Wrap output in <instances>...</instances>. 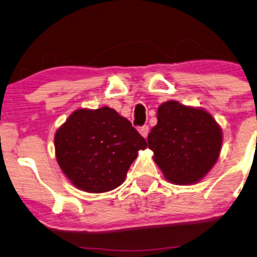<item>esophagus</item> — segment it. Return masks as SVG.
Segmentation results:
<instances>
[{
	"label": "esophagus",
	"mask_w": 257,
	"mask_h": 257,
	"mask_svg": "<svg viewBox=\"0 0 257 257\" xmlns=\"http://www.w3.org/2000/svg\"><path fill=\"white\" fill-rule=\"evenodd\" d=\"M139 133L141 134V137L144 138H147V135H149V125H143L139 128Z\"/></svg>",
	"instance_id": "1"
}]
</instances>
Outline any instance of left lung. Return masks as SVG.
I'll return each instance as SVG.
<instances>
[{"mask_svg":"<svg viewBox=\"0 0 257 257\" xmlns=\"http://www.w3.org/2000/svg\"><path fill=\"white\" fill-rule=\"evenodd\" d=\"M157 120L147 138L153 161L168 181L197 184L210 172L220 156V125L208 111L175 100L159 106Z\"/></svg>","mask_w":257,"mask_h":257,"instance_id":"obj_1","label":"left lung"}]
</instances>
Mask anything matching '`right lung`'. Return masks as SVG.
<instances>
[{
	"instance_id": "right-lung-1",
	"label": "right lung",
	"mask_w": 257,
	"mask_h": 257,
	"mask_svg": "<svg viewBox=\"0 0 257 257\" xmlns=\"http://www.w3.org/2000/svg\"><path fill=\"white\" fill-rule=\"evenodd\" d=\"M57 162L78 190L102 193L123 184L146 140L113 108H78L54 137Z\"/></svg>"
}]
</instances>
